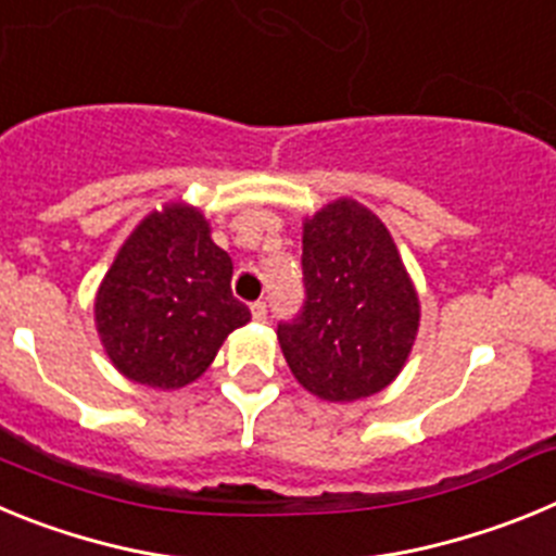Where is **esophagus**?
<instances>
[{
    "label": "esophagus",
    "mask_w": 556,
    "mask_h": 556,
    "mask_svg": "<svg viewBox=\"0 0 556 556\" xmlns=\"http://www.w3.org/2000/svg\"><path fill=\"white\" fill-rule=\"evenodd\" d=\"M250 312H253V320L255 323L267 320V303H264V301H255L253 306H250Z\"/></svg>",
    "instance_id": "obj_1"
}]
</instances>
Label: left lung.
Here are the masks:
<instances>
[{"label": "left lung", "instance_id": "1", "mask_svg": "<svg viewBox=\"0 0 556 556\" xmlns=\"http://www.w3.org/2000/svg\"><path fill=\"white\" fill-rule=\"evenodd\" d=\"M298 317L278 323L294 378L345 404L392 384L415 342L420 301L384 223L356 200H337L303 225Z\"/></svg>", "mask_w": 556, "mask_h": 556}]
</instances>
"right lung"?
Masks as SVG:
<instances>
[{"label": "right lung", "instance_id": "right-lung-1", "mask_svg": "<svg viewBox=\"0 0 556 556\" xmlns=\"http://www.w3.org/2000/svg\"><path fill=\"white\" fill-rule=\"evenodd\" d=\"M233 262L191 205L152 211L127 236L94 301L113 367L136 384L178 390L203 376L228 333L250 320L230 292Z\"/></svg>", "mask_w": 556, "mask_h": 556}]
</instances>
